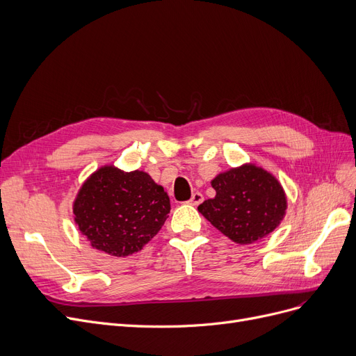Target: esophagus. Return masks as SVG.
<instances>
[{"label": "esophagus", "mask_w": 356, "mask_h": 356, "mask_svg": "<svg viewBox=\"0 0 356 356\" xmlns=\"http://www.w3.org/2000/svg\"><path fill=\"white\" fill-rule=\"evenodd\" d=\"M202 200H204V197H202L201 193H194V194L191 195L190 201H188V204H191V206H198V204H201Z\"/></svg>", "instance_id": "obj_1"}]
</instances>
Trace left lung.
<instances>
[{
  "label": "left lung",
  "instance_id": "left-lung-1",
  "mask_svg": "<svg viewBox=\"0 0 356 356\" xmlns=\"http://www.w3.org/2000/svg\"><path fill=\"white\" fill-rule=\"evenodd\" d=\"M216 197L198 211L234 243L249 245L273 233L285 216L281 182L257 163H243L211 179Z\"/></svg>",
  "mask_w": 356,
  "mask_h": 356
}]
</instances>
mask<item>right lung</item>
Masks as SVG:
<instances>
[{
  "label": "right lung",
  "instance_id": "right-lung-1",
  "mask_svg": "<svg viewBox=\"0 0 356 356\" xmlns=\"http://www.w3.org/2000/svg\"><path fill=\"white\" fill-rule=\"evenodd\" d=\"M74 222L91 248L126 258L161 230L171 211L169 197L145 171L99 166L86 181L72 204Z\"/></svg>",
  "mask_w": 356,
  "mask_h": 356
}]
</instances>
